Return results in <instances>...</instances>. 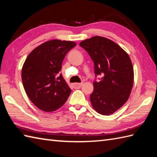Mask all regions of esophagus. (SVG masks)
Returning a JSON list of instances; mask_svg holds the SVG:
<instances>
[{
  "label": "esophagus",
  "instance_id": "esophagus-1",
  "mask_svg": "<svg viewBox=\"0 0 157 157\" xmlns=\"http://www.w3.org/2000/svg\"><path fill=\"white\" fill-rule=\"evenodd\" d=\"M82 85L83 83H75V84H73V86H74L75 88H80Z\"/></svg>",
  "mask_w": 157,
  "mask_h": 157
}]
</instances>
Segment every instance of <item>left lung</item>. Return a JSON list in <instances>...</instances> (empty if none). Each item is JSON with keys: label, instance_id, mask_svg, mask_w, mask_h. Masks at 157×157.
<instances>
[{"label": "left lung", "instance_id": "1", "mask_svg": "<svg viewBox=\"0 0 157 157\" xmlns=\"http://www.w3.org/2000/svg\"><path fill=\"white\" fill-rule=\"evenodd\" d=\"M94 62L96 76L90 102L96 112L111 115L128 101L134 84V68L128 53L115 42L101 36H94L79 43Z\"/></svg>", "mask_w": 157, "mask_h": 157}]
</instances>
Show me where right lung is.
Returning a JSON list of instances; mask_svg holds the SVG:
<instances>
[{
    "label": "right lung",
    "instance_id": "obj_1",
    "mask_svg": "<svg viewBox=\"0 0 157 157\" xmlns=\"http://www.w3.org/2000/svg\"><path fill=\"white\" fill-rule=\"evenodd\" d=\"M76 45L71 41L52 40L29 53L23 65L21 79L29 98L45 112L65 104L71 90L60 71L67 53Z\"/></svg>",
    "mask_w": 157,
    "mask_h": 157
}]
</instances>
